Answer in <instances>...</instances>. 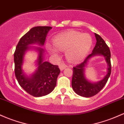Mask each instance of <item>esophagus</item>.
Listing matches in <instances>:
<instances>
[{"instance_id": "obj_1", "label": "esophagus", "mask_w": 124, "mask_h": 124, "mask_svg": "<svg viewBox=\"0 0 124 124\" xmlns=\"http://www.w3.org/2000/svg\"><path fill=\"white\" fill-rule=\"evenodd\" d=\"M66 67V66L65 64H63H63L60 65L59 66V68L60 70H63V69H64Z\"/></svg>"}]
</instances>
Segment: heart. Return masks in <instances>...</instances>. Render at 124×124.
Masks as SVG:
<instances>
[{
  "label": "heart",
  "instance_id": "b5f03b06",
  "mask_svg": "<svg viewBox=\"0 0 124 124\" xmlns=\"http://www.w3.org/2000/svg\"><path fill=\"white\" fill-rule=\"evenodd\" d=\"M53 43L54 47L49 45L47 49L54 56H58V51H66V58L73 62H78L88 55L92 46V39L88 33L69 31L56 36Z\"/></svg>",
  "mask_w": 124,
  "mask_h": 124
}]
</instances>
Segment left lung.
Instances as JSON below:
<instances>
[{
  "label": "left lung",
  "mask_w": 124,
  "mask_h": 124,
  "mask_svg": "<svg viewBox=\"0 0 124 124\" xmlns=\"http://www.w3.org/2000/svg\"><path fill=\"white\" fill-rule=\"evenodd\" d=\"M96 43L92 54L86 57L82 63L78 65L73 69L72 87L78 95L89 98L97 94L104 88L108 81L111 72V52L105 42L99 35L95 33ZM96 55H101L104 58L107 64V73L102 80L96 83L88 80L85 76V67L91 58Z\"/></svg>",
  "instance_id": "1"
}]
</instances>
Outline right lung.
Segmentation results:
<instances>
[{"instance_id":"obj_1","label":"right lung","mask_w":124,"mask_h":124,"mask_svg":"<svg viewBox=\"0 0 124 124\" xmlns=\"http://www.w3.org/2000/svg\"><path fill=\"white\" fill-rule=\"evenodd\" d=\"M51 29V26L32 28L20 38L14 54L16 79L26 92L35 97H40L51 93L56 86L57 78L61 72L58 66L44 61L45 51L41 46L44 45L47 33ZM36 44L39 46H30ZM31 49L35 50L38 54L35 62L37 68L28 76L24 72L23 65L25 53Z\"/></svg>"}]
</instances>
